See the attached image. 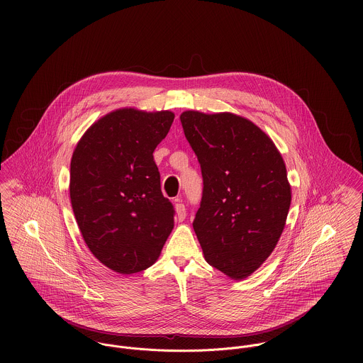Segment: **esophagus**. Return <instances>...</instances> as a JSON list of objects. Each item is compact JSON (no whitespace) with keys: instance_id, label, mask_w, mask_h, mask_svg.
Segmentation results:
<instances>
[{"instance_id":"34e87169","label":"esophagus","mask_w":363,"mask_h":363,"mask_svg":"<svg viewBox=\"0 0 363 363\" xmlns=\"http://www.w3.org/2000/svg\"><path fill=\"white\" fill-rule=\"evenodd\" d=\"M174 209H176V216H177V219H179V220H184L187 211H186V206H184L183 203H180L179 199H177V204H176Z\"/></svg>"}]
</instances>
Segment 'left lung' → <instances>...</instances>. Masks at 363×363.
Wrapping results in <instances>:
<instances>
[{"mask_svg":"<svg viewBox=\"0 0 363 363\" xmlns=\"http://www.w3.org/2000/svg\"><path fill=\"white\" fill-rule=\"evenodd\" d=\"M180 121L203 173L193 228L204 257L232 279H243L268 259L285 228L292 199L285 162L245 117L187 110Z\"/></svg>","mask_w":363,"mask_h":363,"instance_id":"left-lung-1","label":"left lung"}]
</instances>
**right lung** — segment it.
I'll return each instance as SVG.
<instances>
[{
    "label": "right lung",
    "mask_w": 363,
    "mask_h": 363,
    "mask_svg": "<svg viewBox=\"0 0 363 363\" xmlns=\"http://www.w3.org/2000/svg\"><path fill=\"white\" fill-rule=\"evenodd\" d=\"M174 114L118 108L94 123L75 147L69 170L72 211L91 253L123 274L155 262L174 225L154 151Z\"/></svg>",
    "instance_id": "obj_1"
}]
</instances>
